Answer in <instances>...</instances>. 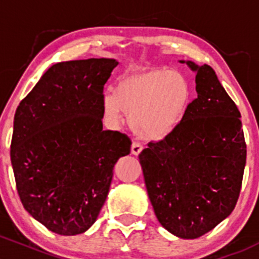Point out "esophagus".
I'll return each instance as SVG.
<instances>
[{"label":"esophagus","instance_id":"esophagus-1","mask_svg":"<svg viewBox=\"0 0 259 259\" xmlns=\"http://www.w3.org/2000/svg\"><path fill=\"white\" fill-rule=\"evenodd\" d=\"M142 149H143V146L141 145L140 142H133L132 147H131V152H132V154L137 156V154L141 153V151H142Z\"/></svg>","mask_w":259,"mask_h":259}]
</instances>
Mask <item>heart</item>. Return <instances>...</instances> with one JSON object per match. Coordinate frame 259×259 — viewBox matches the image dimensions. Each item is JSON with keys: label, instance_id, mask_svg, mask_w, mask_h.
Masks as SVG:
<instances>
[{"label": "heart", "instance_id": "heart-1", "mask_svg": "<svg viewBox=\"0 0 259 259\" xmlns=\"http://www.w3.org/2000/svg\"><path fill=\"white\" fill-rule=\"evenodd\" d=\"M191 102V86L181 72L164 68L131 71L103 97V111L113 122L130 114L133 131L147 140H162L182 122Z\"/></svg>", "mask_w": 259, "mask_h": 259}]
</instances>
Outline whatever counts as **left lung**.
<instances>
[{"instance_id":"left-lung-1","label":"left lung","mask_w":259,"mask_h":259,"mask_svg":"<svg viewBox=\"0 0 259 259\" xmlns=\"http://www.w3.org/2000/svg\"><path fill=\"white\" fill-rule=\"evenodd\" d=\"M187 65L197 72V98L180 126L151 141L138 157L159 223L175 236L194 239L236 207L247 146L241 112L213 68Z\"/></svg>"}]
</instances>
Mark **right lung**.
I'll return each mask as SVG.
<instances>
[{"instance_id":"right-lung-1","label":"right lung","mask_w":259,"mask_h":259,"mask_svg":"<svg viewBox=\"0 0 259 259\" xmlns=\"http://www.w3.org/2000/svg\"><path fill=\"white\" fill-rule=\"evenodd\" d=\"M118 65L89 58L53 65L15 113L11 163L23 207L50 231L83 233L107 198L131 138L103 131V89Z\"/></svg>"}]
</instances>
